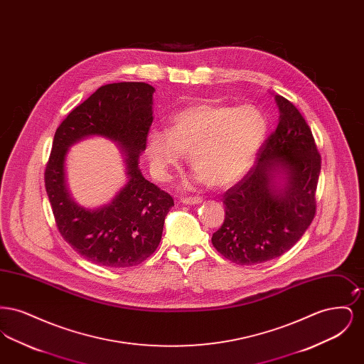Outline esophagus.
<instances>
[{
	"instance_id": "esophagus-1",
	"label": "esophagus",
	"mask_w": 364,
	"mask_h": 364,
	"mask_svg": "<svg viewBox=\"0 0 364 364\" xmlns=\"http://www.w3.org/2000/svg\"><path fill=\"white\" fill-rule=\"evenodd\" d=\"M183 205H199V203H202L203 202V199L202 198H199V196H186V198H181V200H180Z\"/></svg>"
}]
</instances>
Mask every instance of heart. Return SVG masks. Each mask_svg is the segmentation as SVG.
Here are the masks:
<instances>
[{
    "label": "heart",
    "instance_id": "b5f03b06",
    "mask_svg": "<svg viewBox=\"0 0 364 364\" xmlns=\"http://www.w3.org/2000/svg\"><path fill=\"white\" fill-rule=\"evenodd\" d=\"M269 131V120L254 105H190L171 117L169 129L147 134V156L158 178L188 153L193 172L215 188L236 183L250 169Z\"/></svg>",
    "mask_w": 364,
    "mask_h": 364
}]
</instances>
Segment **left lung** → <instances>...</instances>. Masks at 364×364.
I'll list each match as a JSON object with an SVG mask.
<instances>
[{
	"mask_svg": "<svg viewBox=\"0 0 364 364\" xmlns=\"http://www.w3.org/2000/svg\"><path fill=\"white\" fill-rule=\"evenodd\" d=\"M276 131L254 168L224 193L225 220L211 242L226 259L257 264L281 257L304 235L315 215L321 156L300 112L274 95Z\"/></svg>",
	"mask_w": 364,
	"mask_h": 364,
	"instance_id": "1",
	"label": "left lung"
}]
</instances>
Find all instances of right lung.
Here are the masks:
<instances>
[{"instance_id":"right-lung-1","label":"right lung","mask_w":364,"mask_h":364,"mask_svg":"<svg viewBox=\"0 0 364 364\" xmlns=\"http://www.w3.org/2000/svg\"><path fill=\"white\" fill-rule=\"evenodd\" d=\"M156 88L141 82L100 87L60 124L45 172L55 224L85 259L106 267H131L147 259L162 237L172 196L144 178L139 156L153 122ZM91 136L117 143L124 156L127 183L100 208H85L70 195L65 161L69 147Z\"/></svg>"}]
</instances>
